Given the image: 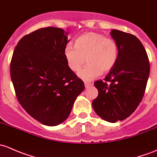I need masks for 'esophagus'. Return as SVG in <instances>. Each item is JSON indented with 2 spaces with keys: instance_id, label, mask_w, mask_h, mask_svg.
I'll return each instance as SVG.
<instances>
[{
  "instance_id": "esophagus-1",
  "label": "esophagus",
  "mask_w": 157,
  "mask_h": 157,
  "mask_svg": "<svg viewBox=\"0 0 157 157\" xmlns=\"http://www.w3.org/2000/svg\"><path fill=\"white\" fill-rule=\"evenodd\" d=\"M85 88H88V87L91 86V84L88 83V82H85Z\"/></svg>"
}]
</instances>
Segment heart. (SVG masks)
<instances>
[{
	"mask_svg": "<svg viewBox=\"0 0 157 157\" xmlns=\"http://www.w3.org/2000/svg\"><path fill=\"white\" fill-rule=\"evenodd\" d=\"M64 56L69 69L78 72L85 64L88 65L78 72L81 78L91 81L101 73L109 72L119 59V46L116 41L106 38L102 34L87 32L75 41V48L67 45Z\"/></svg>",
	"mask_w": 157,
	"mask_h": 157,
	"instance_id": "obj_1",
	"label": "heart"
}]
</instances>
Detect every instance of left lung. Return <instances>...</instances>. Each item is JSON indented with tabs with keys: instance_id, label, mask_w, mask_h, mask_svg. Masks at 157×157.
I'll return each mask as SVG.
<instances>
[{
	"instance_id": "8db88e82",
	"label": "left lung",
	"mask_w": 157,
	"mask_h": 157,
	"mask_svg": "<svg viewBox=\"0 0 157 157\" xmlns=\"http://www.w3.org/2000/svg\"><path fill=\"white\" fill-rule=\"evenodd\" d=\"M110 35L119 46V59L104 82H94L98 96L92 106L105 121L116 122L133 113L141 101L149 78L150 63L143 44L135 35L116 29L111 31Z\"/></svg>"
}]
</instances>
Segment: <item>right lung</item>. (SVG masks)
I'll return each mask as SVG.
<instances>
[{
    "label": "right lung",
    "instance_id": "add662e5",
    "mask_svg": "<svg viewBox=\"0 0 157 157\" xmlns=\"http://www.w3.org/2000/svg\"><path fill=\"white\" fill-rule=\"evenodd\" d=\"M67 35L55 27L35 31L21 38L11 59L10 76L19 103L48 126L64 122L85 89L64 56Z\"/></svg>",
    "mask_w": 157,
    "mask_h": 157
}]
</instances>
